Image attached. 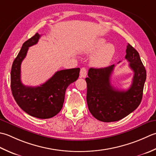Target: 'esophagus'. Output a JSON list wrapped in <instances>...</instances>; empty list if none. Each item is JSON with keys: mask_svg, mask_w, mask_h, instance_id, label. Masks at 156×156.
<instances>
[{"mask_svg": "<svg viewBox=\"0 0 156 156\" xmlns=\"http://www.w3.org/2000/svg\"><path fill=\"white\" fill-rule=\"evenodd\" d=\"M87 75V69L85 67H83L81 69L80 71V77H85Z\"/></svg>", "mask_w": 156, "mask_h": 156, "instance_id": "34e87169", "label": "esophagus"}]
</instances>
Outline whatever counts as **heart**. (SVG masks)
Listing matches in <instances>:
<instances>
[{
  "label": "heart",
  "mask_w": 156,
  "mask_h": 156,
  "mask_svg": "<svg viewBox=\"0 0 156 156\" xmlns=\"http://www.w3.org/2000/svg\"><path fill=\"white\" fill-rule=\"evenodd\" d=\"M104 38H98L91 43L85 52L91 54L95 52L91 60V64L98 68L104 67L109 64L115 54V47L112 44H106Z\"/></svg>",
  "instance_id": "heart-1"
}]
</instances>
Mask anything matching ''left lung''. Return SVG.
Segmentation results:
<instances>
[{
	"label": "left lung",
	"mask_w": 156,
	"mask_h": 156,
	"mask_svg": "<svg viewBox=\"0 0 156 156\" xmlns=\"http://www.w3.org/2000/svg\"><path fill=\"white\" fill-rule=\"evenodd\" d=\"M125 58L133 75L132 85L126 91L116 90L110 83L114 65L88 71L87 103L91 114L98 120L118 121L133 112L140 104L146 80V70L138 52L128 44Z\"/></svg>",
	"instance_id": "obj_1"
}]
</instances>
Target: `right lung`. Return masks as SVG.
<instances>
[{
	"instance_id": "1",
	"label": "right lung",
	"mask_w": 156,
	"mask_h": 156,
	"mask_svg": "<svg viewBox=\"0 0 156 156\" xmlns=\"http://www.w3.org/2000/svg\"><path fill=\"white\" fill-rule=\"evenodd\" d=\"M40 35L36 33L25 42L12 63L11 88L16 102L24 112L37 119H46L56 116L62 108L69 85L79 77L80 69L57 71L51 78L37 87L25 86L21 81V65L29 47L36 44Z\"/></svg>"
}]
</instances>
